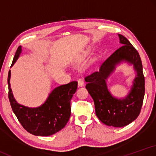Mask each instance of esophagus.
Returning a JSON list of instances; mask_svg holds the SVG:
<instances>
[{
    "label": "esophagus",
    "instance_id": "obj_1",
    "mask_svg": "<svg viewBox=\"0 0 156 156\" xmlns=\"http://www.w3.org/2000/svg\"><path fill=\"white\" fill-rule=\"evenodd\" d=\"M77 82H78V86L79 87L83 86L84 82H83V80L82 79H79L78 80H77Z\"/></svg>",
    "mask_w": 156,
    "mask_h": 156
}]
</instances>
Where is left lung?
<instances>
[{
    "label": "left lung",
    "mask_w": 156,
    "mask_h": 156,
    "mask_svg": "<svg viewBox=\"0 0 156 156\" xmlns=\"http://www.w3.org/2000/svg\"><path fill=\"white\" fill-rule=\"evenodd\" d=\"M122 46L101 64L99 71L85 77L86 87L93 98L96 114L104 125L122 127L137 118L145 95V78L139 53L126 38L118 34ZM126 62L136 71L131 90L125 98L114 97L108 90L107 80L117 65Z\"/></svg>",
    "instance_id": "obj_1"
}]
</instances>
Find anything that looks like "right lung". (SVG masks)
I'll return each mask as SVG.
<instances>
[{"mask_svg":"<svg viewBox=\"0 0 156 156\" xmlns=\"http://www.w3.org/2000/svg\"><path fill=\"white\" fill-rule=\"evenodd\" d=\"M22 52L20 46L12 60L11 66L17 61ZM11 73L9 71V99L15 116L23 128L36 136H50L62 129L71 116V100L77 89V81L55 87L49 94L41 106L30 108L19 104L12 94L10 79Z\"/></svg>","mask_w":156,"mask_h":156,"instance_id":"add662e5","label":"right lung"}]
</instances>
